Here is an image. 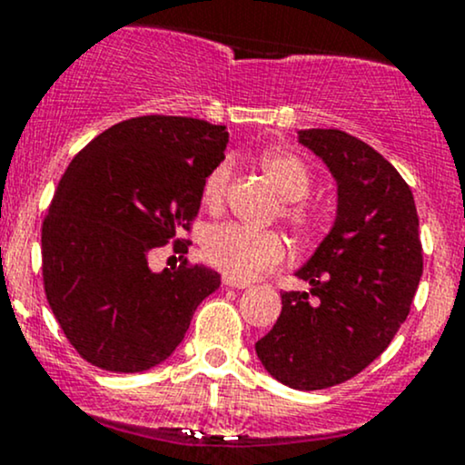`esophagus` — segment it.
Segmentation results:
<instances>
[{
	"mask_svg": "<svg viewBox=\"0 0 465 465\" xmlns=\"http://www.w3.org/2000/svg\"><path fill=\"white\" fill-rule=\"evenodd\" d=\"M223 284L229 288H249V282H238V280H229V277H223Z\"/></svg>",
	"mask_w": 465,
	"mask_h": 465,
	"instance_id": "obj_1",
	"label": "esophagus"
}]
</instances>
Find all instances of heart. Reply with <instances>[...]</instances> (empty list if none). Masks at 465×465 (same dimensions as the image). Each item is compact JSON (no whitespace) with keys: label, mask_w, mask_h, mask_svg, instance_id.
Masks as SVG:
<instances>
[{"label":"heart","mask_w":465,"mask_h":465,"mask_svg":"<svg viewBox=\"0 0 465 465\" xmlns=\"http://www.w3.org/2000/svg\"><path fill=\"white\" fill-rule=\"evenodd\" d=\"M260 168L271 181L277 194L284 199L280 207V216L297 236H306L314 227L311 212L302 205L311 192V174L300 157L292 153L271 148L258 159ZM229 181H232V163H218L205 183H203L201 201L207 210L218 212L225 203ZM203 255L207 264L221 271L229 280H253L264 271L275 269L284 260V238L275 232H253L240 225H218L207 232L203 240Z\"/></svg>","instance_id":"1"}]
</instances>
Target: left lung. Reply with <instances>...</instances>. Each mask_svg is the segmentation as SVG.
<instances>
[{
    "instance_id": "8db88e82",
    "label": "left lung",
    "mask_w": 465,
    "mask_h": 465,
    "mask_svg": "<svg viewBox=\"0 0 465 465\" xmlns=\"http://www.w3.org/2000/svg\"><path fill=\"white\" fill-rule=\"evenodd\" d=\"M300 142L332 173L336 218L295 273L311 292L282 295L255 354L282 385L314 391L350 381L387 350L418 291L421 242L407 181L370 143L339 129L300 131Z\"/></svg>"
}]
</instances>
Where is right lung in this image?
I'll return each instance as SVG.
<instances>
[{
	"label": "right lung",
	"instance_id": "add662e5",
	"mask_svg": "<svg viewBox=\"0 0 465 465\" xmlns=\"http://www.w3.org/2000/svg\"><path fill=\"white\" fill-rule=\"evenodd\" d=\"M225 126L181 115L120 122L80 151L41 229L45 297L67 341L106 371L135 373L177 350L192 314L221 286L203 264L154 273L148 255L188 253L207 174L225 159Z\"/></svg>",
	"mask_w": 465,
	"mask_h": 465
}]
</instances>
